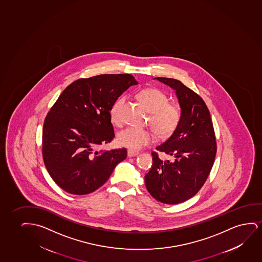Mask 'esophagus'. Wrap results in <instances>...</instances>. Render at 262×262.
Returning a JSON list of instances; mask_svg holds the SVG:
<instances>
[{"instance_id": "obj_1", "label": "esophagus", "mask_w": 262, "mask_h": 262, "mask_svg": "<svg viewBox=\"0 0 262 262\" xmlns=\"http://www.w3.org/2000/svg\"><path fill=\"white\" fill-rule=\"evenodd\" d=\"M127 154H128L129 158H133V157H136V156H138L140 153H139L138 151L130 150V149H129L128 152H127Z\"/></svg>"}]
</instances>
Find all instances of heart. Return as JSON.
Instances as JSON below:
<instances>
[{
  "label": "heart",
  "mask_w": 262,
  "mask_h": 262,
  "mask_svg": "<svg viewBox=\"0 0 262 262\" xmlns=\"http://www.w3.org/2000/svg\"><path fill=\"white\" fill-rule=\"evenodd\" d=\"M140 100L150 113V123L160 136H168L176 129L181 118L179 108L169 104L166 94L158 89H146L139 94ZM125 97H119L112 105L110 116L112 122L118 123L121 121V108ZM154 141L153 133L147 129L135 127H127L117 135V142L122 147L130 150H138Z\"/></svg>",
  "instance_id": "b5f03b06"
}]
</instances>
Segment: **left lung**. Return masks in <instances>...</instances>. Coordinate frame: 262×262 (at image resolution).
<instances>
[{
	"instance_id": "1",
	"label": "left lung",
	"mask_w": 262,
	"mask_h": 262,
	"mask_svg": "<svg viewBox=\"0 0 262 262\" xmlns=\"http://www.w3.org/2000/svg\"><path fill=\"white\" fill-rule=\"evenodd\" d=\"M176 91L181 118L172 135L156 147L173 157L163 161L152 152L153 165L145 176L152 197L165 204H178L193 197L208 178L216 153L210 114L198 94L177 79L155 78Z\"/></svg>"
}]
</instances>
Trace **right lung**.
Masks as SVG:
<instances>
[{
  "label": "right lung",
  "mask_w": 262,
  "mask_h": 262,
  "mask_svg": "<svg viewBox=\"0 0 262 262\" xmlns=\"http://www.w3.org/2000/svg\"><path fill=\"white\" fill-rule=\"evenodd\" d=\"M138 81L130 74H103L72 82L48 113L43 127V163L69 193L85 195L102 186L126 148L97 150L115 138L110 109Z\"/></svg>",
  "instance_id": "obj_1"
}]
</instances>
